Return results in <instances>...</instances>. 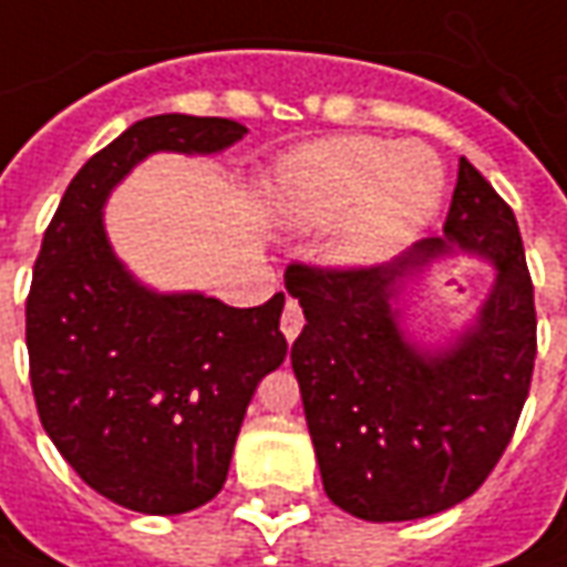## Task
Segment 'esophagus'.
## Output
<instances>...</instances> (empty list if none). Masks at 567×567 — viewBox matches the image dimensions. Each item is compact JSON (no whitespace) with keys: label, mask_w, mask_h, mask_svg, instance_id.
Here are the masks:
<instances>
[{"label":"esophagus","mask_w":567,"mask_h":567,"mask_svg":"<svg viewBox=\"0 0 567 567\" xmlns=\"http://www.w3.org/2000/svg\"><path fill=\"white\" fill-rule=\"evenodd\" d=\"M300 328H303V310L297 307V300H285V310H282V334L288 340H295L300 334Z\"/></svg>","instance_id":"obj_1"}]
</instances>
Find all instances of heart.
I'll return each instance as SVG.
<instances>
[{
    "label": "heart",
    "mask_w": 567,
    "mask_h": 567,
    "mask_svg": "<svg viewBox=\"0 0 567 567\" xmlns=\"http://www.w3.org/2000/svg\"><path fill=\"white\" fill-rule=\"evenodd\" d=\"M445 177L423 146L378 137H334L282 162L276 193L300 227L334 224L352 213L338 251L347 260H374L393 251L433 215Z\"/></svg>",
    "instance_id": "1"
}]
</instances>
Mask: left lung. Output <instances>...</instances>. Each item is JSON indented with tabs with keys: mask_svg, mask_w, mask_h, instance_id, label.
<instances>
[{
	"mask_svg": "<svg viewBox=\"0 0 567 567\" xmlns=\"http://www.w3.org/2000/svg\"><path fill=\"white\" fill-rule=\"evenodd\" d=\"M442 229L445 239H423L390 267L285 270L307 316L291 368L324 494L365 522L433 516L476 494L532 390L537 310L516 215L466 159ZM449 244L491 256L498 285L473 332L423 353L401 338L389 297Z\"/></svg>",
	"mask_w": 567,
	"mask_h": 567,
	"instance_id": "8db88e82",
	"label": "left lung"
}]
</instances>
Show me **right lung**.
<instances>
[{
	"label": "right lung",
	"mask_w": 567,
	"mask_h": 567,
	"mask_svg": "<svg viewBox=\"0 0 567 567\" xmlns=\"http://www.w3.org/2000/svg\"><path fill=\"white\" fill-rule=\"evenodd\" d=\"M245 132L181 113L134 122L79 168L35 257L27 352L39 421L89 488L134 513H187L224 488L245 408L288 352L285 295L248 310L153 295L113 257L101 208L150 153H217Z\"/></svg>",
	"instance_id": "1"
}]
</instances>
